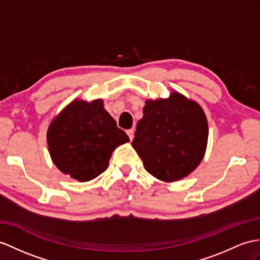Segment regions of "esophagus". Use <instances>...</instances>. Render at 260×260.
<instances>
[{"label":"esophagus","mask_w":260,"mask_h":260,"mask_svg":"<svg viewBox=\"0 0 260 260\" xmlns=\"http://www.w3.org/2000/svg\"><path fill=\"white\" fill-rule=\"evenodd\" d=\"M134 132H135V130H134V129H129V130H126V135L129 136L130 140H132V139H134Z\"/></svg>","instance_id":"34e87169"}]
</instances>
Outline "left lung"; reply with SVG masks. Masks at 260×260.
<instances>
[{
  "mask_svg": "<svg viewBox=\"0 0 260 260\" xmlns=\"http://www.w3.org/2000/svg\"><path fill=\"white\" fill-rule=\"evenodd\" d=\"M208 138L203 109L179 92L147 100L132 147L154 178L172 182L188 175L205 153Z\"/></svg>",
  "mask_w": 260,
  "mask_h": 260,
  "instance_id": "obj_1",
  "label": "left lung"
}]
</instances>
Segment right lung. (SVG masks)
Masks as SVG:
<instances>
[{"label":"right lung","instance_id":"right-lung-1","mask_svg":"<svg viewBox=\"0 0 260 260\" xmlns=\"http://www.w3.org/2000/svg\"><path fill=\"white\" fill-rule=\"evenodd\" d=\"M129 141L103 101L75 100L62 110L47 132L50 156L62 173L80 182L105 172L112 151Z\"/></svg>","mask_w":260,"mask_h":260}]
</instances>
